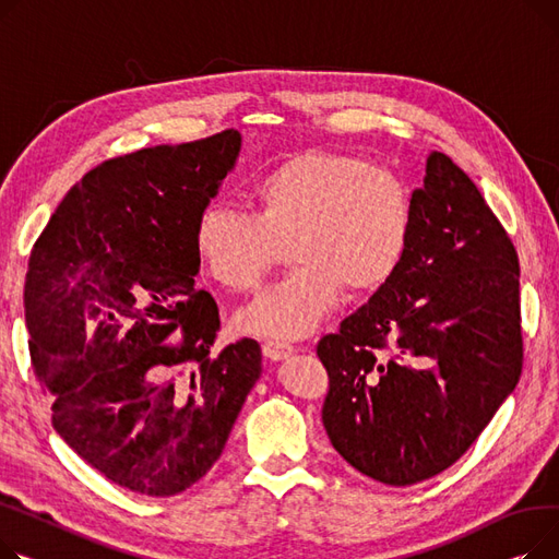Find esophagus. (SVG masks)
I'll use <instances>...</instances> for the list:
<instances>
[{
  "mask_svg": "<svg viewBox=\"0 0 559 559\" xmlns=\"http://www.w3.org/2000/svg\"><path fill=\"white\" fill-rule=\"evenodd\" d=\"M261 349H264V354L271 358V360H280V358H286L295 352L293 345L284 343V341H264V345H261Z\"/></svg>",
  "mask_w": 559,
  "mask_h": 559,
  "instance_id": "obj_1",
  "label": "esophagus"
}]
</instances>
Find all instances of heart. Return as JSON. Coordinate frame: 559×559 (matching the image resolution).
<instances>
[{"label": "heart", "instance_id": "b5f03b06", "mask_svg": "<svg viewBox=\"0 0 559 559\" xmlns=\"http://www.w3.org/2000/svg\"><path fill=\"white\" fill-rule=\"evenodd\" d=\"M252 214L207 207L193 227L203 271L223 288L254 290L282 246L295 266L241 316L248 332L290 341L309 334L352 293L381 288L402 266L413 233V195L406 182L347 151L313 148L261 174Z\"/></svg>", "mask_w": 559, "mask_h": 559}]
</instances>
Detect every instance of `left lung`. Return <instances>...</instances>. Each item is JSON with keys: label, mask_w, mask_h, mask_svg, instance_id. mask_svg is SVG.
Returning a JSON list of instances; mask_svg holds the SVG:
<instances>
[{"label": "left lung", "mask_w": 559, "mask_h": 559, "mask_svg": "<svg viewBox=\"0 0 559 559\" xmlns=\"http://www.w3.org/2000/svg\"><path fill=\"white\" fill-rule=\"evenodd\" d=\"M316 352L330 377L322 424L334 449L395 487L451 467L514 390L519 257L451 157L426 159L397 273Z\"/></svg>", "instance_id": "obj_1"}]
</instances>
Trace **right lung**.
Here are the masks:
<instances>
[{
    "mask_svg": "<svg viewBox=\"0 0 559 559\" xmlns=\"http://www.w3.org/2000/svg\"><path fill=\"white\" fill-rule=\"evenodd\" d=\"M239 148L229 128L102 162L28 257L31 368L53 429L144 497H176L212 469L261 374L252 338L212 354L218 307L193 284L195 221ZM174 333L181 338L167 344Z\"/></svg>",
    "mask_w": 559,
    "mask_h": 559,
    "instance_id": "obj_1",
    "label": "right lung"
}]
</instances>
